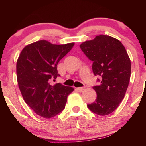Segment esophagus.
<instances>
[{
	"instance_id": "esophagus-1",
	"label": "esophagus",
	"mask_w": 146,
	"mask_h": 146,
	"mask_svg": "<svg viewBox=\"0 0 146 146\" xmlns=\"http://www.w3.org/2000/svg\"><path fill=\"white\" fill-rule=\"evenodd\" d=\"M85 89H86L85 87H79L77 88L79 92H82L84 91Z\"/></svg>"
}]
</instances>
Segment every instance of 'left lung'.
Here are the masks:
<instances>
[{
  "label": "left lung",
  "instance_id": "8db88e82",
  "mask_svg": "<svg viewBox=\"0 0 146 146\" xmlns=\"http://www.w3.org/2000/svg\"><path fill=\"white\" fill-rule=\"evenodd\" d=\"M80 47L93 62V73L99 76L98 82H100L93 86L97 94L95 102L87 106L96 114L108 115L124 98L130 79V59L121 42L110 36H97Z\"/></svg>",
  "mask_w": 146,
  "mask_h": 146
}]
</instances>
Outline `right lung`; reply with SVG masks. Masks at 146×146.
<instances>
[{
    "label": "right lung",
    "instance_id": "right-lung-1",
    "mask_svg": "<svg viewBox=\"0 0 146 146\" xmlns=\"http://www.w3.org/2000/svg\"><path fill=\"white\" fill-rule=\"evenodd\" d=\"M74 45L52 44L40 40L27 45L17 62L18 84L24 100L36 114L51 118L63 111L67 97L73 88L60 83L51 84L60 76L57 70L59 61Z\"/></svg>",
    "mask_w": 146,
    "mask_h": 146
}]
</instances>
